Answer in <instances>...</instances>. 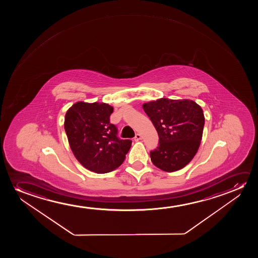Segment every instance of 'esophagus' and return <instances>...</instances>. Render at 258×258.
Returning a JSON list of instances; mask_svg holds the SVG:
<instances>
[{
	"label": "esophagus",
	"mask_w": 258,
	"mask_h": 258,
	"mask_svg": "<svg viewBox=\"0 0 258 258\" xmlns=\"http://www.w3.org/2000/svg\"><path fill=\"white\" fill-rule=\"evenodd\" d=\"M142 139V136L141 134H137L136 135V137H135V141L138 142L139 141V140H141Z\"/></svg>",
	"instance_id": "esophagus-1"
}]
</instances>
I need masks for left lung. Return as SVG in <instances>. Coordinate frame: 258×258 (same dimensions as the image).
Instances as JSON below:
<instances>
[{
    "mask_svg": "<svg viewBox=\"0 0 258 258\" xmlns=\"http://www.w3.org/2000/svg\"><path fill=\"white\" fill-rule=\"evenodd\" d=\"M159 135L150 153L154 166L174 172L187 166L198 152L205 126L201 106L190 99H157L143 105Z\"/></svg>",
    "mask_w": 258,
    "mask_h": 258,
    "instance_id": "1",
    "label": "left lung"
}]
</instances>
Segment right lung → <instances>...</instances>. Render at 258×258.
Returning <instances> with one entry per match:
<instances>
[{
	"label": "right lung",
	"mask_w": 258,
	"mask_h": 258,
	"mask_svg": "<svg viewBox=\"0 0 258 258\" xmlns=\"http://www.w3.org/2000/svg\"><path fill=\"white\" fill-rule=\"evenodd\" d=\"M113 106L106 103H75L66 113L64 128L76 159L86 169L109 173L122 164L131 140L117 137L110 123Z\"/></svg>",
	"instance_id": "right-lung-1"
}]
</instances>
